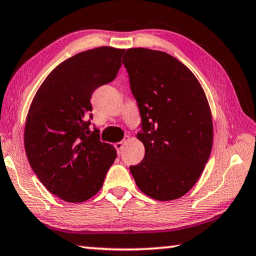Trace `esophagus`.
Here are the masks:
<instances>
[{
    "instance_id": "34e87169",
    "label": "esophagus",
    "mask_w": 256,
    "mask_h": 256,
    "mask_svg": "<svg viewBox=\"0 0 256 256\" xmlns=\"http://www.w3.org/2000/svg\"><path fill=\"white\" fill-rule=\"evenodd\" d=\"M129 140V137L126 138V140H124V142H118V143L114 144V148H116V152H118V154L121 153V150H122V148H124V143H126V140Z\"/></svg>"
}]
</instances>
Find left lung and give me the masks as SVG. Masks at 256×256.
<instances>
[{
	"instance_id": "obj_1",
	"label": "left lung",
	"mask_w": 256,
	"mask_h": 256,
	"mask_svg": "<svg viewBox=\"0 0 256 256\" xmlns=\"http://www.w3.org/2000/svg\"><path fill=\"white\" fill-rule=\"evenodd\" d=\"M140 106L145 146L132 166L136 185L158 200H172L192 190L202 174L213 144L212 113L195 74L170 54L132 48L122 58Z\"/></svg>"
}]
</instances>
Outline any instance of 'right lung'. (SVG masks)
<instances>
[{"mask_svg":"<svg viewBox=\"0 0 256 256\" xmlns=\"http://www.w3.org/2000/svg\"><path fill=\"white\" fill-rule=\"evenodd\" d=\"M124 52L100 46L66 58L48 74L29 106L24 132L29 164L46 190L66 202L93 198L116 158L98 129L90 130L87 119L92 94L116 77Z\"/></svg>","mask_w":256,"mask_h":256,"instance_id":"1","label":"right lung"}]
</instances>
